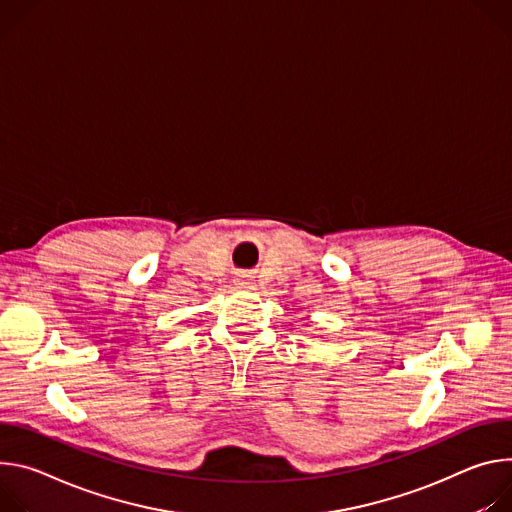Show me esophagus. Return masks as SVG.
Listing matches in <instances>:
<instances>
[{
  "label": "esophagus",
  "instance_id": "esophagus-1",
  "mask_svg": "<svg viewBox=\"0 0 512 512\" xmlns=\"http://www.w3.org/2000/svg\"><path fill=\"white\" fill-rule=\"evenodd\" d=\"M236 285L242 287V289H250V287H252V280H250L246 274H240V276L236 278Z\"/></svg>",
  "mask_w": 512,
  "mask_h": 512
}]
</instances>
